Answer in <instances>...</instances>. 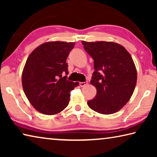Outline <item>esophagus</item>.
I'll list each match as a JSON object with an SVG mask.
<instances>
[{
  "label": "esophagus",
  "instance_id": "esophagus-1",
  "mask_svg": "<svg viewBox=\"0 0 157 157\" xmlns=\"http://www.w3.org/2000/svg\"><path fill=\"white\" fill-rule=\"evenodd\" d=\"M87 84V82H79V86H80L81 87H82V86H84L85 85H86Z\"/></svg>",
  "mask_w": 157,
  "mask_h": 157
}]
</instances>
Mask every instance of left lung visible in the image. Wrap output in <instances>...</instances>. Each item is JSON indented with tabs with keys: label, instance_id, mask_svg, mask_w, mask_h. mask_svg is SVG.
<instances>
[{
	"label": "left lung",
	"instance_id": "1",
	"mask_svg": "<svg viewBox=\"0 0 157 157\" xmlns=\"http://www.w3.org/2000/svg\"><path fill=\"white\" fill-rule=\"evenodd\" d=\"M94 62L91 84L96 88L89 107L102 114H112L121 109L134 93L137 72L129 53L121 45L108 41H82Z\"/></svg>",
	"mask_w": 157,
	"mask_h": 157
}]
</instances>
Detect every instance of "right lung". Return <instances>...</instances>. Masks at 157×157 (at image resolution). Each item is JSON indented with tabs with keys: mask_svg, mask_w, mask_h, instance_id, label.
Masks as SVG:
<instances>
[{
	"mask_svg": "<svg viewBox=\"0 0 157 157\" xmlns=\"http://www.w3.org/2000/svg\"><path fill=\"white\" fill-rule=\"evenodd\" d=\"M74 42L41 44L29 55L23 71L22 85L31 105L46 115H54L68 105L70 92L79 84L67 79L66 59Z\"/></svg>",
	"mask_w": 157,
	"mask_h": 157,
	"instance_id": "right-lung-1",
	"label": "right lung"
}]
</instances>
